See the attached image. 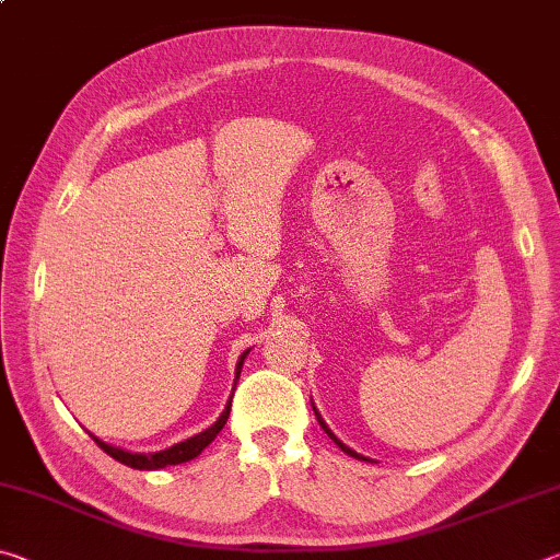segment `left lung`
Returning a JSON list of instances; mask_svg holds the SVG:
<instances>
[{
  "label": "left lung",
  "instance_id": "8db88e82",
  "mask_svg": "<svg viewBox=\"0 0 560 560\" xmlns=\"http://www.w3.org/2000/svg\"><path fill=\"white\" fill-rule=\"evenodd\" d=\"M311 407H314V412H316V420H318V424H320V428H324V432L328 434V438H330V440H334V442L338 444V447H340V450H343L346 454H350V457H355V459H368V457H363V454H358L355 450H350V447H348V444H343V442H340V440L336 438V434H334V432H330V428H328V424H326V420H324V417H320V412L316 410V405H311Z\"/></svg>",
  "mask_w": 560,
  "mask_h": 560
}]
</instances>
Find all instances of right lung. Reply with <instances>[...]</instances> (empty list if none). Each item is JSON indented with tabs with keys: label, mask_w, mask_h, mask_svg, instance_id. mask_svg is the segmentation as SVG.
I'll return each instance as SVG.
<instances>
[{
	"label": "right lung",
	"mask_w": 560,
	"mask_h": 560,
	"mask_svg": "<svg viewBox=\"0 0 560 560\" xmlns=\"http://www.w3.org/2000/svg\"><path fill=\"white\" fill-rule=\"evenodd\" d=\"M249 355V350H244V353L240 355V360H236V368H234V387H236V381H240V373H242V365H244V358ZM234 395V393H232ZM230 410H232V397L226 400L222 415L217 417V422L210 424V428L202 430L200 434H195V438H189L185 442H177L173 444V447H167L163 452H148V454H138V452H128V450H120V447H113V444L98 440L96 434H91L93 440H96L98 447L110 454L113 459H118L120 464H126V467H132V469H165L170 467V464H183V462H189L195 459L197 454H202V450L207 447V444H212V440L217 438V434L222 432V428L226 424V417H230Z\"/></svg>",
	"instance_id": "right-lung-1"
}]
</instances>
